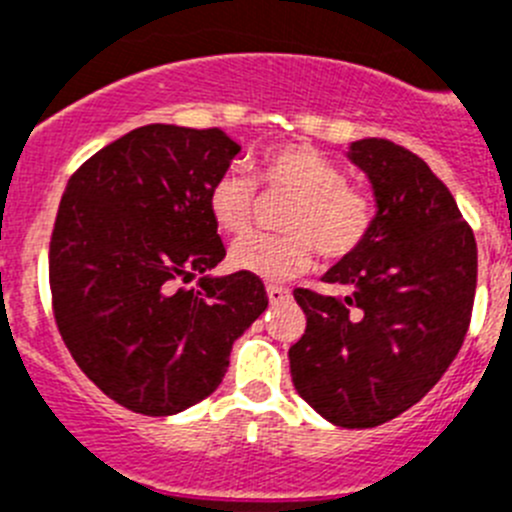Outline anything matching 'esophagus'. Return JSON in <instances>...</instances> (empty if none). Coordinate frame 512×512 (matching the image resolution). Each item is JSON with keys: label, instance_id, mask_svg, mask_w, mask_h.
Segmentation results:
<instances>
[{"label": "esophagus", "instance_id": "34e87169", "mask_svg": "<svg viewBox=\"0 0 512 512\" xmlns=\"http://www.w3.org/2000/svg\"><path fill=\"white\" fill-rule=\"evenodd\" d=\"M267 298L270 303H288L290 301V290L283 288V285H267Z\"/></svg>", "mask_w": 512, "mask_h": 512}]
</instances>
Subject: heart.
Here are the masks:
<instances>
[{
  "label": "heart",
  "instance_id": "obj_1",
  "mask_svg": "<svg viewBox=\"0 0 512 512\" xmlns=\"http://www.w3.org/2000/svg\"><path fill=\"white\" fill-rule=\"evenodd\" d=\"M257 183L288 193L280 211V234H247L234 242L229 265L262 280H288L303 273L319 250L326 260H344L362 250L377 209L365 191L344 183V173L308 145H283L260 158ZM257 186L250 176L229 168L211 181L206 206L214 224L227 234H242L252 222Z\"/></svg>",
  "mask_w": 512,
  "mask_h": 512
}]
</instances>
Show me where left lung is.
<instances>
[{
	"mask_svg": "<svg viewBox=\"0 0 512 512\" xmlns=\"http://www.w3.org/2000/svg\"><path fill=\"white\" fill-rule=\"evenodd\" d=\"M349 160L372 183L375 229L324 275L344 296L293 290L306 334L288 359L313 411L334 426L372 428L416 405L457 357L477 242L449 188L411 150L367 137L352 142Z\"/></svg>",
	"mask_w": 512,
	"mask_h": 512,
	"instance_id": "obj_1",
	"label": "left lung"
}]
</instances>
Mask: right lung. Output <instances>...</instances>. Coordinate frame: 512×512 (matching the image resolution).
<instances>
[{"label":"right lung","instance_id":"1","mask_svg":"<svg viewBox=\"0 0 512 512\" xmlns=\"http://www.w3.org/2000/svg\"><path fill=\"white\" fill-rule=\"evenodd\" d=\"M239 145L219 127L145 124L68 181L50 237L55 324L86 377L142 416L214 393L237 336L267 308L260 278L193 275L227 250L206 191Z\"/></svg>","mask_w":512,"mask_h":512}]
</instances>
